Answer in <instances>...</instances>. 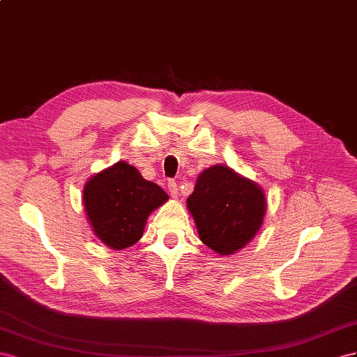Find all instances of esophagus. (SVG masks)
I'll return each mask as SVG.
<instances>
[{
  "label": "esophagus",
  "mask_w": 357,
  "mask_h": 357,
  "mask_svg": "<svg viewBox=\"0 0 357 357\" xmlns=\"http://www.w3.org/2000/svg\"><path fill=\"white\" fill-rule=\"evenodd\" d=\"M167 190H169V195H170L172 197H176V196H178V191H179L176 181H169V182H167Z\"/></svg>",
  "instance_id": "34e87169"
}]
</instances>
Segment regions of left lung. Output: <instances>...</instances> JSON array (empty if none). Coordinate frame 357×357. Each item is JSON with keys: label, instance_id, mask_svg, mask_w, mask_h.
I'll list each match as a JSON object with an SVG mask.
<instances>
[{"label": "left lung", "instance_id": "8db88e82", "mask_svg": "<svg viewBox=\"0 0 357 357\" xmlns=\"http://www.w3.org/2000/svg\"><path fill=\"white\" fill-rule=\"evenodd\" d=\"M187 206L200 241L226 256L245 247L256 235L266 202L251 181L226 166H213L200 173Z\"/></svg>", "mask_w": 357, "mask_h": 357}]
</instances>
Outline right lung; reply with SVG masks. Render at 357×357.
Returning <instances> with one entry per match:
<instances>
[{"label":"right lung","mask_w":357,"mask_h":357,"mask_svg":"<svg viewBox=\"0 0 357 357\" xmlns=\"http://www.w3.org/2000/svg\"><path fill=\"white\" fill-rule=\"evenodd\" d=\"M167 200L154 182L142 178L126 161L89 179L84 190V205L96 235L107 247L124 250L136 243L149 213Z\"/></svg>","instance_id":"1"}]
</instances>
